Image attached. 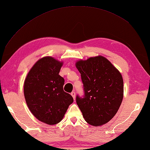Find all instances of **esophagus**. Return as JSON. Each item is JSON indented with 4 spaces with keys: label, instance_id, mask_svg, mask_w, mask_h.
<instances>
[{
    "label": "esophagus",
    "instance_id": "esophagus-1",
    "mask_svg": "<svg viewBox=\"0 0 150 150\" xmlns=\"http://www.w3.org/2000/svg\"><path fill=\"white\" fill-rule=\"evenodd\" d=\"M71 96L73 97V99H75V91H72L71 93Z\"/></svg>",
    "mask_w": 150,
    "mask_h": 150
}]
</instances>
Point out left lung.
Wrapping results in <instances>:
<instances>
[{
  "label": "left lung",
  "instance_id": "8db88e82",
  "mask_svg": "<svg viewBox=\"0 0 150 150\" xmlns=\"http://www.w3.org/2000/svg\"><path fill=\"white\" fill-rule=\"evenodd\" d=\"M83 83L84 96L76 102L84 119L90 125L101 126L115 115L122 103L123 79L115 67L103 56L76 62Z\"/></svg>",
  "mask_w": 150,
  "mask_h": 150
}]
</instances>
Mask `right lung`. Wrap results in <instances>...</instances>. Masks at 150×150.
Here are the masks:
<instances>
[{
	"mask_svg": "<svg viewBox=\"0 0 150 150\" xmlns=\"http://www.w3.org/2000/svg\"><path fill=\"white\" fill-rule=\"evenodd\" d=\"M63 64L52 57H44L28 73L24 94L28 107L38 120L49 125L60 122L73 102L63 90L64 79L59 75Z\"/></svg>",
	"mask_w": 150,
	"mask_h": 150,
	"instance_id": "right-lung-1",
	"label": "right lung"
}]
</instances>
